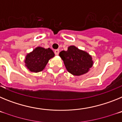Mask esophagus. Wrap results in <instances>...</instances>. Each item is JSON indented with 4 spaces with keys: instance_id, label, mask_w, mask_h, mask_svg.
I'll use <instances>...</instances> for the list:
<instances>
[{
    "instance_id": "34e87169",
    "label": "esophagus",
    "mask_w": 122,
    "mask_h": 122,
    "mask_svg": "<svg viewBox=\"0 0 122 122\" xmlns=\"http://www.w3.org/2000/svg\"><path fill=\"white\" fill-rule=\"evenodd\" d=\"M54 53H55V54L56 55V56H58V55H59V49H56V50H55L54 51Z\"/></svg>"
}]
</instances>
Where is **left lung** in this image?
<instances>
[{"instance_id": "8db88e82", "label": "left lung", "mask_w": 122, "mask_h": 122, "mask_svg": "<svg viewBox=\"0 0 122 122\" xmlns=\"http://www.w3.org/2000/svg\"><path fill=\"white\" fill-rule=\"evenodd\" d=\"M68 71L74 76H81L88 73L93 65L91 55L74 45L70 46L67 51L59 53Z\"/></svg>"}]
</instances>
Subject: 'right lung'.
Instances as JSON below:
<instances>
[{"mask_svg":"<svg viewBox=\"0 0 122 122\" xmlns=\"http://www.w3.org/2000/svg\"><path fill=\"white\" fill-rule=\"evenodd\" d=\"M54 56V52L50 48L45 49L38 46L27 54L24 59L25 66L32 73H38L43 70L49 60Z\"/></svg>","mask_w":122,"mask_h":122,"instance_id":"1","label":"right lung"}]
</instances>
